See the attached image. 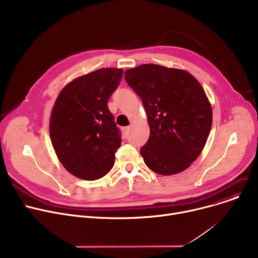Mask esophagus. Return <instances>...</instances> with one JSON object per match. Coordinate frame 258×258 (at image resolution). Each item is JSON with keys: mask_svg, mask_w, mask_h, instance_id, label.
I'll return each mask as SVG.
<instances>
[{"mask_svg": "<svg viewBox=\"0 0 258 258\" xmlns=\"http://www.w3.org/2000/svg\"><path fill=\"white\" fill-rule=\"evenodd\" d=\"M130 128H131V126H130V125H128V126H125V127H123V132H124V135H125V136H127V135H128Z\"/></svg>", "mask_w": 258, "mask_h": 258, "instance_id": "esophagus-1", "label": "esophagus"}]
</instances>
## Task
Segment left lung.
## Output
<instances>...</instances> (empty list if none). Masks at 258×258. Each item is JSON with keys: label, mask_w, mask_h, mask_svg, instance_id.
<instances>
[{"label": "left lung", "mask_w": 258, "mask_h": 258, "mask_svg": "<svg viewBox=\"0 0 258 258\" xmlns=\"http://www.w3.org/2000/svg\"><path fill=\"white\" fill-rule=\"evenodd\" d=\"M127 85L141 98L150 138L140 150L146 166L170 175L200 156L212 125V108L199 81L187 71L141 64L125 71Z\"/></svg>", "instance_id": "8db88e82"}]
</instances>
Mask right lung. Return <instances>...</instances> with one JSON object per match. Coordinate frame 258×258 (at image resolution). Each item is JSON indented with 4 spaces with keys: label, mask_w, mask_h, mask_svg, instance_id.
<instances>
[{
    "label": "right lung",
    "mask_w": 258,
    "mask_h": 258,
    "mask_svg": "<svg viewBox=\"0 0 258 258\" xmlns=\"http://www.w3.org/2000/svg\"><path fill=\"white\" fill-rule=\"evenodd\" d=\"M123 70L104 68L68 84L50 117V138L58 160L75 177L94 181L110 171L121 135L107 101Z\"/></svg>",
    "instance_id": "1"
}]
</instances>
